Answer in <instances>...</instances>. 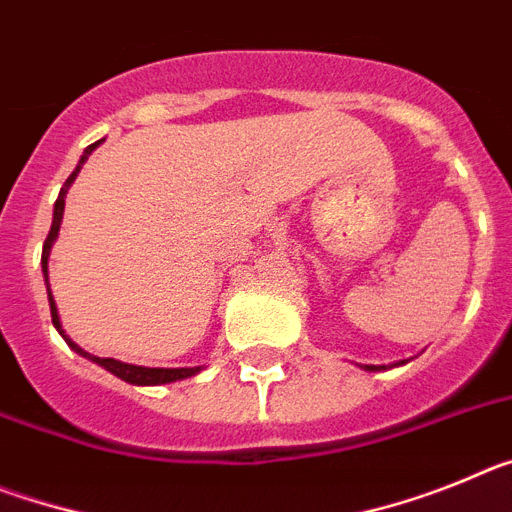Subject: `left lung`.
<instances>
[{
	"label": "left lung",
	"mask_w": 512,
	"mask_h": 512,
	"mask_svg": "<svg viewBox=\"0 0 512 512\" xmlns=\"http://www.w3.org/2000/svg\"><path fill=\"white\" fill-rule=\"evenodd\" d=\"M408 361L410 359H400L395 361V364H356V366H361L364 372H387V369H395V366H405Z\"/></svg>",
	"instance_id": "8db88e82"
}]
</instances>
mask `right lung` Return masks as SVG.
<instances>
[{
	"label": "right lung",
	"instance_id": "1",
	"mask_svg": "<svg viewBox=\"0 0 512 512\" xmlns=\"http://www.w3.org/2000/svg\"><path fill=\"white\" fill-rule=\"evenodd\" d=\"M99 143H102V140H97V143H92V146L84 148V156L79 158V166H76V169L71 171L69 179L63 182L61 192H58L56 205H53L51 233H48V238H45V243H43V259H40V264H43V279H45V289H48V302H51L53 325H56V330H58V333H61L63 341L69 343L71 351H76V354L84 356V359H89V361H94V364H99V366H102V369H107V372H110V374H115L117 379H122V382L135 384V387H156V384H171V382H179V379L194 377V374L202 372V366H182V369H161V366L125 364V361L102 359V356L89 354V351H84V348H81V346H76V343L71 341L69 336H66V330H63V325H61V318H58L56 300H53L51 284H48V259H51V248H53V243H56L58 230H61V223H63V207H66V194H69L71 184H74V179H76V176H79V171H81V166H84V161H87V158L92 156V151L99 146Z\"/></svg>",
	"mask_w": 512,
	"mask_h": 512
}]
</instances>
